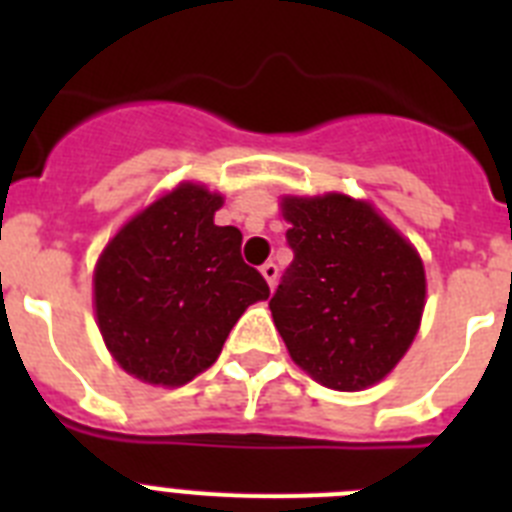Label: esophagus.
<instances>
[{
	"label": "esophagus",
	"instance_id": "esophagus-1",
	"mask_svg": "<svg viewBox=\"0 0 512 512\" xmlns=\"http://www.w3.org/2000/svg\"><path fill=\"white\" fill-rule=\"evenodd\" d=\"M261 277L266 279V284H269V289H274V284H277V274H279V269H277V264H271V261H266L264 266H261Z\"/></svg>",
	"mask_w": 512,
	"mask_h": 512
}]
</instances>
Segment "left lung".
Returning a JSON list of instances; mask_svg holds the SVG:
<instances>
[{
    "instance_id": "1",
    "label": "left lung",
    "mask_w": 512,
    "mask_h": 512,
    "mask_svg": "<svg viewBox=\"0 0 512 512\" xmlns=\"http://www.w3.org/2000/svg\"><path fill=\"white\" fill-rule=\"evenodd\" d=\"M295 261L269 300L289 356L315 382L359 392L408 354L425 310L418 248L369 200L284 194Z\"/></svg>"
}]
</instances>
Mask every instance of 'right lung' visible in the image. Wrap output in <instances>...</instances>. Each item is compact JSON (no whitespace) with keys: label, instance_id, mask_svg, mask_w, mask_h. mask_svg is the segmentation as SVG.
Segmentation results:
<instances>
[{"label":"right lung","instance_id":"add662e5","mask_svg":"<svg viewBox=\"0 0 512 512\" xmlns=\"http://www.w3.org/2000/svg\"><path fill=\"white\" fill-rule=\"evenodd\" d=\"M225 197L200 182L158 194L99 253L92 302L122 372L182 387L217 361L248 305L269 297L241 259V230L215 225Z\"/></svg>","mask_w":512,"mask_h":512}]
</instances>
